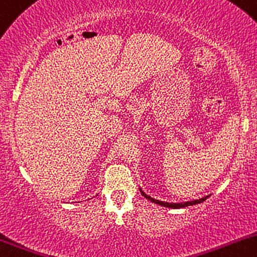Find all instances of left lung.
Here are the masks:
<instances>
[{
    "label": "left lung",
    "instance_id": "obj_1",
    "mask_svg": "<svg viewBox=\"0 0 257 257\" xmlns=\"http://www.w3.org/2000/svg\"><path fill=\"white\" fill-rule=\"evenodd\" d=\"M140 192L142 193V195H144L145 198H147L148 200H151V202L156 203V204H160L162 205V207H166V208H174V209H178V208H184V207H188V205H194V204H199V203L204 202L205 199H207L208 197H204V198H200V199L198 200H192V202H186V203H167V202H162V200H157V199H153V198H151L150 195H147L146 193L142 192L141 189H140Z\"/></svg>",
    "mask_w": 257,
    "mask_h": 257
}]
</instances>
